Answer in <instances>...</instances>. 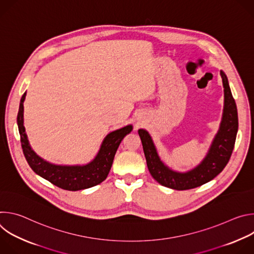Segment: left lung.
I'll use <instances>...</instances> for the list:
<instances>
[{
    "mask_svg": "<svg viewBox=\"0 0 254 254\" xmlns=\"http://www.w3.org/2000/svg\"><path fill=\"white\" fill-rule=\"evenodd\" d=\"M220 74L224 87V106L221 123L206 156L196 167L187 172L172 170L161 160L149 131L143 128L138 129L148 169L153 178L162 186L174 190L193 189L213 180L227 165L236 139L238 116L228 78L222 70Z\"/></svg>",
    "mask_w": 254,
    "mask_h": 254,
    "instance_id": "obj_1",
    "label": "left lung"
}]
</instances>
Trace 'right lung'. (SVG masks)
<instances>
[{
	"mask_svg": "<svg viewBox=\"0 0 254 254\" xmlns=\"http://www.w3.org/2000/svg\"><path fill=\"white\" fill-rule=\"evenodd\" d=\"M27 92L21 98L17 124L21 136L24 156L31 169L53 185L68 191L88 189L100 184L111 171L115 155L124 137L132 130L128 125L107 133L92 161L85 165H57L38 156L32 149L24 127V101Z\"/></svg>",
	"mask_w": 254,
	"mask_h": 254,
	"instance_id": "right-lung-1",
	"label": "right lung"
}]
</instances>
